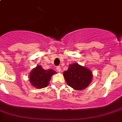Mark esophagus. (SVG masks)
I'll return each instance as SVG.
<instances>
[{
	"instance_id": "obj_1",
	"label": "esophagus",
	"mask_w": 122,
	"mask_h": 122,
	"mask_svg": "<svg viewBox=\"0 0 122 122\" xmlns=\"http://www.w3.org/2000/svg\"><path fill=\"white\" fill-rule=\"evenodd\" d=\"M56 71L58 72H61V67H60V66H57L56 68Z\"/></svg>"
}]
</instances>
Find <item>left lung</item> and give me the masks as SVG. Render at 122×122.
<instances>
[{
    "instance_id": "8db88e82",
    "label": "left lung",
    "mask_w": 122,
    "mask_h": 122,
    "mask_svg": "<svg viewBox=\"0 0 122 122\" xmlns=\"http://www.w3.org/2000/svg\"><path fill=\"white\" fill-rule=\"evenodd\" d=\"M63 74L67 85L76 90H82L88 87L93 77L91 70L77 62L70 64Z\"/></svg>"
}]
</instances>
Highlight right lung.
<instances>
[{"label":"right lung","instance_id":"right-lung-1","mask_svg":"<svg viewBox=\"0 0 122 122\" xmlns=\"http://www.w3.org/2000/svg\"><path fill=\"white\" fill-rule=\"evenodd\" d=\"M56 74V72L51 69L45 70L41 65H38L30 72L29 81L34 87L43 88L48 86L51 76Z\"/></svg>","mask_w":122,"mask_h":122}]
</instances>
